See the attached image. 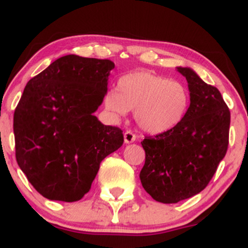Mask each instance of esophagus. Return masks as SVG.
I'll return each mask as SVG.
<instances>
[{"instance_id": "obj_1", "label": "esophagus", "mask_w": 248, "mask_h": 248, "mask_svg": "<svg viewBox=\"0 0 248 248\" xmlns=\"http://www.w3.org/2000/svg\"><path fill=\"white\" fill-rule=\"evenodd\" d=\"M124 143L129 144V143H133V142H135L136 136L135 134H133L130 130H127V132L124 134Z\"/></svg>"}]
</instances>
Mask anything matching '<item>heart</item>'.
I'll return each mask as SVG.
<instances>
[{"instance_id": "b5f03b06", "label": "heart", "mask_w": 248, "mask_h": 248, "mask_svg": "<svg viewBox=\"0 0 248 248\" xmlns=\"http://www.w3.org/2000/svg\"><path fill=\"white\" fill-rule=\"evenodd\" d=\"M190 106V92L183 82L149 71L122 76L116 93L109 91L104 107L114 120L134 110L136 124L144 133L160 135L172 130L183 121Z\"/></svg>"}]
</instances>
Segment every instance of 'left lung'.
<instances>
[{
    "label": "left lung",
    "instance_id": "left-lung-1",
    "mask_svg": "<svg viewBox=\"0 0 248 248\" xmlns=\"http://www.w3.org/2000/svg\"><path fill=\"white\" fill-rule=\"evenodd\" d=\"M186 77L190 106L170 132L141 142L146 162L142 186L155 201L177 203L206 187L229 146L230 110L220 92L190 67H176Z\"/></svg>",
    "mask_w": 248,
    "mask_h": 248
}]
</instances>
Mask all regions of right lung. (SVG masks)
Wrapping results in <instances>:
<instances>
[{"label":"right lung","mask_w":248,"mask_h":248,"mask_svg":"<svg viewBox=\"0 0 248 248\" xmlns=\"http://www.w3.org/2000/svg\"><path fill=\"white\" fill-rule=\"evenodd\" d=\"M114 66L109 59L67 55L25 86L14 114L16 160L43 197L81 199L101 161L124 143L120 128L93 114Z\"/></svg>","instance_id":"add662e5"}]
</instances>
